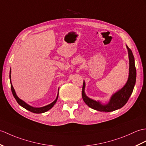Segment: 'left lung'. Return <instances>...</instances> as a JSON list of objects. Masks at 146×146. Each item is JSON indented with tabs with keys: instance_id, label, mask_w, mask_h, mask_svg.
Masks as SVG:
<instances>
[{
	"instance_id": "left-lung-1",
	"label": "left lung",
	"mask_w": 146,
	"mask_h": 146,
	"mask_svg": "<svg viewBox=\"0 0 146 146\" xmlns=\"http://www.w3.org/2000/svg\"><path fill=\"white\" fill-rule=\"evenodd\" d=\"M128 52L129 68V76L126 83L124 86L112 94L109 101L103 104L100 101L94 100L86 96L85 93V81H83L82 89V98L88 106L101 112H111L119 110L126 104L129 98L133 93L136 80V70L135 67L134 58L131 50L126 45Z\"/></svg>"
}]
</instances>
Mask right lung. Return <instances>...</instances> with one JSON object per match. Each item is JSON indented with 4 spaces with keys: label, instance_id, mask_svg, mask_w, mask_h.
<instances>
[{
    "label": "right lung",
    "instance_id": "1",
    "mask_svg": "<svg viewBox=\"0 0 146 146\" xmlns=\"http://www.w3.org/2000/svg\"><path fill=\"white\" fill-rule=\"evenodd\" d=\"M9 76H10V80H11V90H12V94H13V96H14L15 99L17 101V102L19 103L20 106H21L23 108H25V109H26L27 110H28L30 112H32V113H36V114L43 113H45V112H46L47 111H48L49 110H50L51 108H53V106H54V104L56 103V101L58 100V94H57V96L55 100L53 101L52 103L46 105V106L40 107V108H35V107H33L32 106H30V105H29V104H27V103H25V101H23L21 99H20V98L17 96V94L15 93V91L14 88H13V87L12 84V82H11V70H10V75H9Z\"/></svg>",
    "mask_w": 146,
    "mask_h": 146
}]
</instances>
